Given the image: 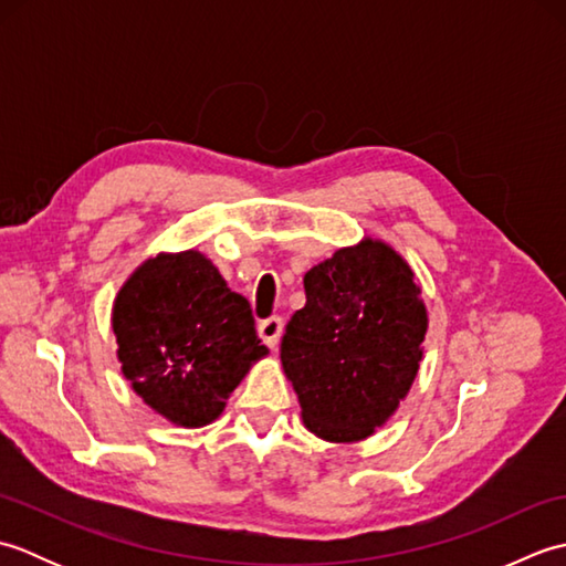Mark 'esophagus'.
<instances>
[{
  "label": "esophagus",
  "instance_id": "obj_1",
  "mask_svg": "<svg viewBox=\"0 0 566 566\" xmlns=\"http://www.w3.org/2000/svg\"><path fill=\"white\" fill-rule=\"evenodd\" d=\"M258 333H260V338L264 340V345H268V347H276V343H280L282 333H284V321H282V316L264 318V321L260 323V326H258Z\"/></svg>",
  "mask_w": 566,
  "mask_h": 566
}]
</instances>
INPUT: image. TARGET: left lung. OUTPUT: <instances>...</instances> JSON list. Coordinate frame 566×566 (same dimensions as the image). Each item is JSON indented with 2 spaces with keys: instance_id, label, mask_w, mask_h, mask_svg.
<instances>
[{
  "instance_id": "left-lung-1",
  "label": "left lung",
  "mask_w": 566,
  "mask_h": 566,
  "mask_svg": "<svg viewBox=\"0 0 566 566\" xmlns=\"http://www.w3.org/2000/svg\"><path fill=\"white\" fill-rule=\"evenodd\" d=\"M304 290L280 347L284 375L311 432L363 440L396 411L423 357L428 316L413 272L389 245L365 240L311 268Z\"/></svg>"
}]
</instances>
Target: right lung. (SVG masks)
<instances>
[{
  "label": "right lung",
  "instance_id": "right-lung-1",
  "mask_svg": "<svg viewBox=\"0 0 566 566\" xmlns=\"http://www.w3.org/2000/svg\"><path fill=\"white\" fill-rule=\"evenodd\" d=\"M114 333L126 379L172 423L219 418L255 359L268 355L245 296L197 250L148 260L116 296Z\"/></svg>",
  "mask_w": 566,
  "mask_h": 566
}]
</instances>
